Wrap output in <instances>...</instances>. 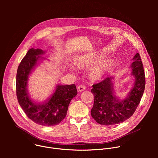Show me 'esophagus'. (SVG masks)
Segmentation results:
<instances>
[{
  "label": "esophagus",
  "mask_w": 158,
  "mask_h": 158,
  "mask_svg": "<svg viewBox=\"0 0 158 158\" xmlns=\"http://www.w3.org/2000/svg\"><path fill=\"white\" fill-rule=\"evenodd\" d=\"M77 90L78 92H82L84 91V90H85V87L83 85H80L77 87Z\"/></svg>",
  "instance_id": "34e87169"
}]
</instances>
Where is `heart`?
Returning <instances> with one entry per match:
<instances>
[{"label":"heart","instance_id":"heart-1","mask_svg":"<svg viewBox=\"0 0 158 158\" xmlns=\"http://www.w3.org/2000/svg\"><path fill=\"white\" fill-rule=\"evenodd\" d=\"M99 60V57H87L81 61V65L86 67H91ZM111 66V62L109 60H104L96 65L91 70L90 76L93 80H99L105 73L109 69Z\"/></svg>","mask_w":158,"mask_h":158}]
</instances>
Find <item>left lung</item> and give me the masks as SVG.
<instances>
[{
    "label": "left lung",
    "mask_w": 158,
    "mask_h": 158,
    "mask_svg": "<svg viewBox=\"0 0 158 158\" xmlns=\"http://www.w3.org/2000/svg\"><path fill=\"white\" fill-rule=\"evenodd\" d=\"M132 76L135 81L127 97L122 101L114 94V77H108L93 85L94 96L91 110L92 117L99 124L109 126L121 123L132 116L140 103L145 88V74L139 53L133 58Z\"/></svg>",
    "instance_id": "8db88e82"
}]
</instances>
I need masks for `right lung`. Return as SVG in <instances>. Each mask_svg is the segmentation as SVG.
Segmentation results:
<instances>
[{
    "label": "right lung",
    "instance_id": "add662e5",
    "mask_svg": "<svg viewBox=\"0 0 158 158\" xmlns=\"http://www.w3.org/2000/svg\"><path fill=\"white\" fill-rule=\"evenodd\" d=\"M44 54L41 49L32 48L22 59L17 72L16 94L19 104L31 120L41 126H52L65 118L69 103L77 91L75 84L57 85L54 94L44 103H35L30 98L27 89L29 76L36 66L40 56Z\"/></svg>",
    "mask_w": 158,
    "mask_h": 158
}]
</instances>
